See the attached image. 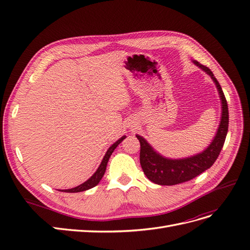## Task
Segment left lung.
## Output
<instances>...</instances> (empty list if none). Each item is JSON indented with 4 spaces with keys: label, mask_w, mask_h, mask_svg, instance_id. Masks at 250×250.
I'll return each mask as SVG.
<instances>
[{
    "label": "left lung",
    "mask_w": 250,
    "mask_h": 250,
    "mask_svg": "<svg viewBox=\"0 0 250 250\" xmlns=\"http://www.w3.org/2000/svg\"><path fill=\"white\" fill-rule=\"evenodd\" d=\"M194 63L197 64L200 69L208 74L217 86L222 103V116L220 125L218 127V131L213 142L210 143V145L203 152L191 157L180 158V160H170V158L158 154L149 145L145 139L137 134V138L140 141L141 145L140 163L142 169L147 178L156 185L174 186L186 183V181L195 178L202 172L210 168L216 162L219 154H220L224 145L226 134H228L229 106L221 85L219 84L214 74L211 73L208 66L202 65L198 62H194Z\"/></svg>",
    "instance_id": "1"
}]
</instances>
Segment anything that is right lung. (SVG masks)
Here are the masks:
<instances>
[{"label":"right lung","instance_id":"add662e5","mask_svg":"<svg viewBox=\"0 0 250 250\" xmlns=\"http://www.w3.org/2000/svg\"><path fill=\"white\" fill-rule=\"evenodd\" d=\"M126 137L124 135V137L121 138L120 140H118L113 145H111L109 147V149L107 150V152L105 153V156L103 157L102 160V163L100 164L99 168H98V170L94 173V175L90 177L89 179H87L85 183H83L82 185L76 187V188H69V190H62L63 192H66V193H78V192H83V191H86L88 190V188H92L94 187H96L98 184H99V181L101 180V178L103 177L104 173H105V170H106V166H107V163H108V160L110 155L112 154L113 150H115L117 148V146L119 145V144L122 142Z\"/></svg>","mask_w":250,"mask_h":250}]
</instances>
